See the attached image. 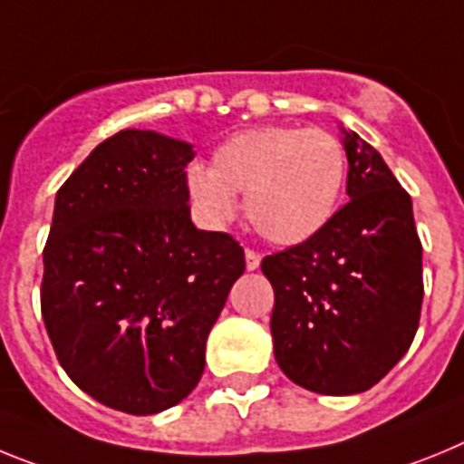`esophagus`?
<instances>
[{
	"label": "esophagus",
	"instance_id": "obj_1",
	"mask_svg": "<svg viewBox=\"0 0 464 464\" xmlns=\"http://www.w3.org/2000/svg\"><path fill=\"white\" fill-rule=\"evenodd\" d=\"M245 264H247V271H256L261 264L259 252H255V249H247V252H245Z\"/></svg>",
	"mask_w": 464,
	"mask_h": 464
}]
</instances>
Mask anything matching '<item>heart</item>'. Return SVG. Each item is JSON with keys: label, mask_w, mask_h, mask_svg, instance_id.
<instances>
[{"label": "heart", "mask_w": 464, "mask_h": 464, "mask_svg": "<svg viewBox=\"0 0 464 464\" xmlns=\"http://www.w3.org/2000/svg\"><path fill=\"white\" fill-rule=\"evenodd\" d=\"M348 156L322 128L266 126L219 144L212 168L191 165L187 187L212 221L231 219L236 193L245 196L249 224L276 245H301L336 215Z\"/></svg>", "instance_id": "obj_1"}]
</instances>
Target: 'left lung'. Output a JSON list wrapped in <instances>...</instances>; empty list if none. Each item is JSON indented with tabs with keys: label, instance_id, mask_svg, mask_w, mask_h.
Listing matches in <instances>:
<instances>
[{
	"label": "left lung",
	"instance_id": "obj_1",
	"mask_svg": "<svg viewBox=\"0 0 464 464\" xmlns=\"http://www.w3.org/2000/svg\"><path fill=\"white\" fill-rule=\"evenodd\" d=\"M343 147L348 203L315 237L261 261L277 364L334 397L373 388L404 357L425 294L411 196L357 132L343 130Z\"/></svg>",
	"mask_w": 464,
	"mask_h": 464
}]
</instances>
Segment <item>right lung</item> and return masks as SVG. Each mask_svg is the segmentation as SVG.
Returning a JSON list of instances; mask_svg holds the SVG:
<instances>
[{
  "mask_svg": "<svg viewBox=\"0 0 464 464\" xmlns=\"http://www.w3.org/2000/svg\"><path fill=\"white\" fill-rule=\"evenodd\" d=\"M191 144L121 130L55 196L42 317L58 362L92 400L151 416L198 385L205 341L245 271L221 231L193 227Z\"/></svg>",
  "mask_w": 464,
  "mask_h": 464,
  "instance_id": "obj_1",
  "label": "right lung"
}]
</instances>
